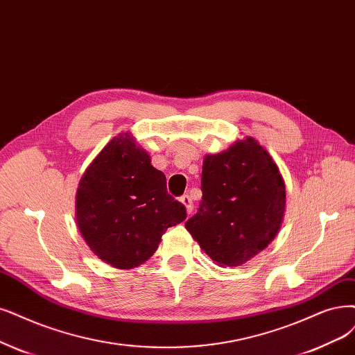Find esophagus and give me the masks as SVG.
<instances>
[{
    "mask_svg": "<svg viewBox=\"0 0 355 355\" xmlns=\"http://www.w3.org/2000/svg\"><path fill=\"white\" fill-rule=\"evenodd\" d=\"M180 202L186 206V211H187V214L190 215L191 212H193V200H191V198L189 194H184L182 196V198L180 199Z\"/></svg>",
    "mask_w": 355,
    "mask_h": 355,
    "instance_id": "esophagus-1",
    "label": "esophagus"
}]
</instances>
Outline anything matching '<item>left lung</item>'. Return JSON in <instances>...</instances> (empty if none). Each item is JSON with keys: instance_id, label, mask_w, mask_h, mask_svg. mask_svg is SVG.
<instances>
[{"instance_id": "1", "label": "left lung", "mask_w": 355, "mask_h": 355, "mask_svg": "<svg viewBox=\"0 0 355 355\" xmlns=\"http://www.w3.org/2000/svg\"><path fill=\"white\" fill-rule=\"evenodd\" d=\"M202 191L199 211L186 228L216 265L240 266L277 237L285 214V181L254 137L205 156Z\"/></svg>"}]
</instances>
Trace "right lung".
<instances>
[{
    "mask_svg": "<svg viewBox=\"0 0 355 355\" xmlns=\"http://www.w3.org/2000/svg\"><path fill=\"white\" fill-rule=\"evenodd\" d=\"M186 216L184 205L168 194L164 173L130 131L111 139L78 182L77 227L94 254L115 269L144 263L165 231Z\"/></svg>",
    "mask_w": 355,
    "mask_h": 355,
    "instance_id": "right-lung-1",
    "label": "right lung"
}]
</instances>
